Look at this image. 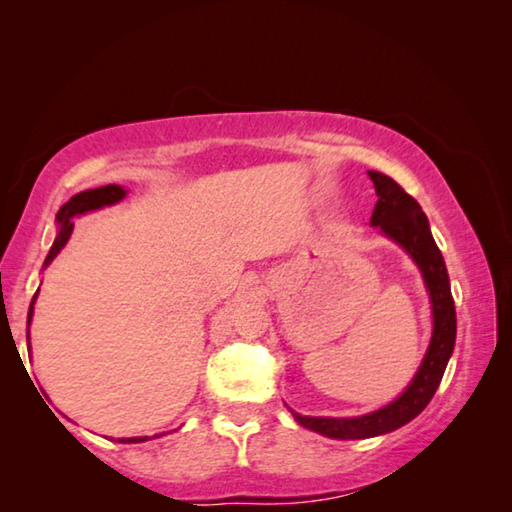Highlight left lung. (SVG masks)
<instances>
[{"mask_svg": "<svg viewBox=\"0 0 512 512\" xmlns=\"http://www.w3.org/2000/svg\"><path fill=\"white\" fill-rule=\"evenodd\" d=\"M368 176L377 192V205L372 210L370 223L379 225L420 266L431 296L433 334L418 375L413 377L409 388L384 409L361 415V418H309V415L293 413V418L305 429L339 440L372 438L395 431L422 413L445 375L456 341V309L452 289H449L447 266L431 237L427 216L420 203L406 194L404 187L397 185L391 176L379 171H368Z\"/></svg>", "mask_w": 512, "mask_h": 512, "instance_id": "1", "label": "left lung"}]
</instances>
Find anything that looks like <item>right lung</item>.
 Returning a JSON list of instances; mask_svg holds the SVG:
<instances>
[{"label": "right lung", "mask_w": 512, "mask_h": 512, "mask_svg": "<svg viewBox=\"0 0 512 512\" xmlns=\"http://www.w3.org/2000/svg\"><path fill=\"white\" fill-rule=\"evenodd\" d=\"M124 196H126V192L119 185H106V187L88 189V192H81V194L69 198V201L63 207H60L58 214H56L60 232H58L54 246H51L49 255L45 259V266L58 255V250L67 244V239L74 230V221H72L74 216L85 214L90 210H99V207H103V205H112V203L121 201ZM36 296H38V293H36ZM33 302H36V298L31 300V307H29V323H31V316H33ZM144 440H149V438H146V436H142V438H121L119 443H144Z\"/></svg>", "instance_id": "right-lung-1"}]
</instances>
